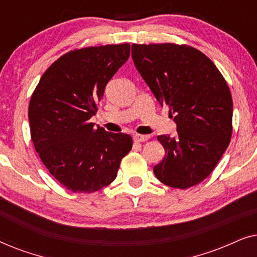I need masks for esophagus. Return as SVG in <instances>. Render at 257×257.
Segmentation results:
<instances>
[{"label":"esophagus","mask_w":257,"mask_h":257,"mask_svg":"<svg viewBox=\"0 0 257 257\" xmlns=\"http://www.w3.org/2000/svg\"><path fill=\"white\" fill-rule=\"evenodd\" d=\"M151 138L150 136H144V135H135L133 136V140L137 143H144V142H147Z\"/></svg>","instance_id":"34e87169"}]
</instances>
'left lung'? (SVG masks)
Wrapping results in <instances>:
<instances>
[{"mask_svg":"<svg viewBox=\"0 0 257 257\" xmlns=\"http://www.w3.org/2000/svg\"><path fill=\"white\" fill-rule=\"evenodd\" d=\"M144 80L177 122L174 138L158 136L164 160L158 180L186 189L212 173L233 133V99L222 73L198 49L186 44H132Z\"/></svg>","mask_w":257,"mask_h":257,"instance_id":"obj_1","label":"left lung"}]
</instances>
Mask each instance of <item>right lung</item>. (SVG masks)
I'll list each match as a JSON object with an SVG mask.
<instances>
[{
    "label": "right lung",
    "instance_id": "add662e5",
    "mask_svg": "<svg viewBox=\"0 0 257 257\" xmlns=\"http://www.w3.org/2000/svg\"><path fill=\"white\" fill-rule=\"evenodd\" d=\"M130 57V44L75 49L41 77L29 103L30 136L50 174L73 193H93L117 177L132 149L125 133L94 127L105 86Z\"/></svg>",
    "mask_w": 257,
    "mask_h": 257
}]
</instances>
